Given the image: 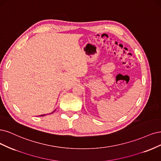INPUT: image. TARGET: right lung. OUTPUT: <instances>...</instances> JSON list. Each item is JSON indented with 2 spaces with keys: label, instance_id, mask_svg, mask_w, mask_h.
Masks as SVG:
<instances>
[{
  "label": "right lung",
  "instance_id": "obj_1",
  "mask_svg": "<svg viewBox=\"0 0 161 161\" xmlns=\"http://www.w3.org/2000/svg\"><path fill=\"white\" fill-rule=\"evenodd\" d=\"M53 112H54V111H53ZM53 112H52V113H53ZM45 116V114H44V115H41L40 116Z\"/></svg>",
  "mask_w": 161,
  "mask_h": 161
}]
</instances>
